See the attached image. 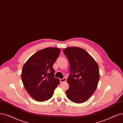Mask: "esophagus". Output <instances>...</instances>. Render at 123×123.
Returning <instances> with one entry per match:
<instances>
[{
	"mask_svg": "<svg viewBox=\"0 0 123 123\" xmlns=\"http://www.w3.org/2000/svg\"><path fill=\"white\" fill-rule=\"evenodd\" d=\"M66 81V79L65 78H63V79H60V83H62L63 82H65V81Z\"/></svg>",
	"mask_w": 123,
	"mask_h": 123,
	"instance_id": "34e87169",
	"label": "esophagus"
}]
</instances>
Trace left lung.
I'll return each mask as SVG.
<instances>
[{
    "mask_svg": "<svg viewBox=\"0 0 123 123\" xmlns=\"http://www.w3.org/2000/svg\"><path fill=\"white\" fill-rule=\"evenodd\" d=\"M63 52L70 64V74L67 79L69 88L66 91V96L74 103H83L97 87L100 78L98 65L82 48L69 47L63 49Z\"/></svg>",
    "mask_w": 123,
    "mask_h": 123,
    "instance_id": "8db88e82",
    "label": "left lung"
}]
</instances>
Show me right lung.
<instances>
[{
	"mask_svg": "<svg viewBox=\"0 0 123 123\" xmlns=\"http://www.w3.org/2000/svg\"><path fill=\"white\" fill-rule=\"evenodd\" d=\"M61 49L47 48L39 50L30 57L23 66L21 78L27 92L35 100L43 102L52 96L60 84L54 78L53 66Z\"/></svg>",
	"mask_w": 123,
	"mask_h": 123,
	"instance_id": "right-lung-1",
	"label": "right lung"
}]
</instances>
